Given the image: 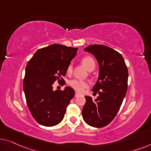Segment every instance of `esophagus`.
I'll list each match as a JSON object with an SVG mask.
<instances>
[{
  "instance_id": "34e87169",
  "label": "esophagus",
  "mask_w": 151,
  "mask_h": 151,
  "mask_svg": "<svg viewBox=\"0 0 151 151\" xmlns=\"http://www.w3.org/2000/svg\"><path fill=\"white\" fill-rule=\"evenodd\" d=\"M79 95H80L79 93H78L77 91H75V97H77V96H78Z\"/></svg>"
}]
</instances>
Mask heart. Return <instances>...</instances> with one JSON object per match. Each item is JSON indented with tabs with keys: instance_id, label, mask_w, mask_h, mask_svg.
<instances>
[{
	"instance_id": "heart-1",
	"label": "heart",
	"mask_w": 151,
	"mask_h": 151,
	"mask_svg": "<svg viewBox=\"0 0 151 151\" xmlns=\"http://www.w3.org/2000/svg\"><path fill=\"white\" fill-rule=\"evenodd\" d=\"M82 62L84 64V66L89 70H91L92 68H95L96 64L93 58L89 56L83 58L82 59ZM73 71V65L72 64H70L68 67H67L66 72L67 73H70ZM68 85L70 86L72 88L76 90L78 92H82L84 89L87 88L89 86L88 82L85 81L76 79V78H74L72 79L68 82Z\"/></svg>"
}]
</instances>
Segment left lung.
<instances>
[{
    "label": "left lung",
    "mask_w": 151,
    "mask_h": 151,
    "mask_svg": "<svg viewBox=\"0 0 151 151\" xmlns=\"http://www.w3.org/2000/svg\"><path fill=\"white\" fill-rule=\"evenodd\" d=\"M93 55L99 65V76L92 91L98 93L95 100L85 96L82 110L85 122L91 127L109 125L120 109L127 89L128 70L121 54L102 45H93L84 49Z\"/></svg>",
    "instance_id": "8db88e82"
}]
</instances>
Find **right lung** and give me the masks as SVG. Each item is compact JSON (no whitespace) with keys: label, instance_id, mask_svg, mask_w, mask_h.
I'll return each instance as SVG.
<instances>
[{"label":"right lung","instance_id":"right-lung-1","mask_svg":"<svg viewBox=\"0 0 151 151\" xmlns=\"http://www.w3.org/2000/svg\"><path fill=\"white\" fill-rule=\"evenodd\" d=\"M77 50L53 44L38 49L27 64L24 91L30 113L39 124L52 127L64 119L66 108L75 96V90L65 87L63 91H54L53 85L56 80L64 81L62 76L66 75L67 67Z\"/></svg>","mask_w":151,"mask_h":151}]
</instances>
